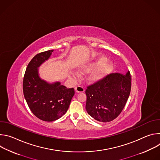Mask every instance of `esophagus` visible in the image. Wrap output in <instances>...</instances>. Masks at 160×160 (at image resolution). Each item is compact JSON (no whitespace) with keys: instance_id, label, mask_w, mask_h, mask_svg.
Instances as JSON below:
<instances>
[{"instance_id":"1","label":"esophagus","mask_w":160,"mask_h":160,"mask_svg":"<svg viewBox=\"0 0 160 160\" xmlns=\"http://www.w3.org/2000/svg\"><path fill=\"white\" fill-rule=\"evenodd\" d=\"M75 90L78 93H80V92H83L85 91V89L83 87H81V86H78L77 87L75 88Z\"/></svg>"}]
</instances>
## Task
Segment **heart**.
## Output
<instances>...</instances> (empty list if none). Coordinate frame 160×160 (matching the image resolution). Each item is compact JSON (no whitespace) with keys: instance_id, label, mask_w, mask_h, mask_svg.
<instances>
[{"instance_id":"heart-1","label":"heart","mask_w":160,"mask_h":160,"mask_svg":"<svg viewBox=\"0 0 160 160\" xmlns=\"http://www.w3.org/2000/svg\"><path fill=\"white\" fill-rule=\"evenodd\" d=\"M114 66L111 61H107V58L104 56H100L94 60L90 61L80 68V71L83 73H89L94 70H96L93 72L90 77V80L93 82H98L104 78L112 70ZM73 78L77 77L76 73H72Z\"/></svg>"}]
</instances>
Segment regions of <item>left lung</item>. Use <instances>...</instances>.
Instances as JSON below:
<instances>
[{"label":"left lung","mask_w":160,"mask_h":160,"mask_svg":"<svg viewBox=\"0 0 160 160\" xmlns=\"http://www.w3.org/2000/svg\"><path fill=\"white\" fill-rule=\"evenodd\" d=\"M131 75L111 73L87 87L85 109L88 115L101 122H109L120 115L128 99Z\"/></svg>","instance_id":"left-lung-1"}]
</instances>
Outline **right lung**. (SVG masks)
<instances>
[{"instance_id":"add662e5","label":"right lung","mask_w":160,"mask_h":160,"mask_svg":"<svg viewBox=\"0 0 160 160\" xmlns=\"http://www.w3.org/2000/svg\"><path fill=\"white\" fill-rule=\"evenodd\" d=\"M54 50L35 56L27 66L22 89L28 106L33 115L45 122H53L67 112L75 94L73 88H67L60 82L49 83L40 78L38 68L51 57Z\"/></svg>"}]
</instances>
